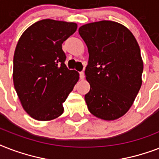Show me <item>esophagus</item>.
Returning a JSON list of instances; mask_svg holds the SVG:
<instances>
[{
	"label": "esophagus",
	"instance_id": "esophagus-1",
	"mask_svg": "<svg viewBox=\"0 0 159 159\" xmlns=\"http://www.w3.org/2000/svg\"><path fill=\"white\" fill-rule=\"evenodd\" d=\"M79 76H80V79H84L85 77V74H84V72H79Z\"/></svg>",
	"mask_w": 159,
	"mask_h": 159
}]
</instances>
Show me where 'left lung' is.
<instances>
[{
    "label": "left lung",
    "mask_w": 159,
    "mask_h": 159,
    "mask_svg": "<svg viewBox=\"0 0 159 159\" xmlns=\"http://www.w3.org/2000/svg\"><path fill=\"white\" fill-rule=\"evenodd\" d=\"M80 36L88 48L85 75L91 88L85 95L88 110L105 120L123 116L142 85L140 48L128 29L102 20L81 26Z\"/></svg>",
    "instance_id": "obj_1"
}]
</instances>
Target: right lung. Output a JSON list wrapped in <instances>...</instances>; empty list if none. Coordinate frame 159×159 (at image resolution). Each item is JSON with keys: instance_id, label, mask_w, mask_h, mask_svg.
<instances>
[{"instance_id": "obj_1", "label": "right lung", "mask_w": 159, "mask_h": 159, "mask_svg": "<svg viewBox=\"0 0 159 159\" xmlns=\"http://www.w3.org/2000/svg\"><path fill=\"white\" fill-rule=\"evenodd\" d=\"M75 23L42 20L26 30L13 60L15 89L24 110L37 120H51L64 111L62 103L79 79L65 65L62 43L77 30Z\"/></svg>"}]
</instances>
